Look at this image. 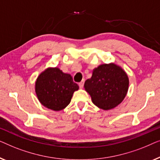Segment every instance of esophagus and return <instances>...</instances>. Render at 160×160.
<instances>
[{
  "instance_id": "1",
  "label": "esophagus",
  "mask_w": 160,
  "mask_h": 160,
  "mask_svg": "<svg viewBox=\"0 0 160 160\" xmlns=\"http://www.w3.org/2000/svg\"><path fill=\"white\" fill-rule=\"evenodd\" d=\"M83 85H84V80L81 81L80 82H79V86H80V88H83Z\"/></svg>"
}]
</instances>
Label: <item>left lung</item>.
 <instances>
[{
    "label": "left lung",
    "instance_id": "8db88e82",
    "mask_svg": "<svg viewBox=\"0 0 160 160\" xmlns=\"http://www.w3.org/2000/svg\"><path fill=\"white\" fill-rule=\"evenodd\" d=\"M129 86L128 75L114 64H103L93 70L92 77L85 82V90L92 102L100 109H114L124 100Z\"/></svg>",
    "mask_w": 160,
    "mask_h": 160
}]
</instances>
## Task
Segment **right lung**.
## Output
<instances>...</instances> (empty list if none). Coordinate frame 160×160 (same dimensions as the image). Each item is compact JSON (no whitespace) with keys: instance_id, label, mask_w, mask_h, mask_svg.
Returning a JSON list of instances; mask_svg holds the SVG:
<instances>
[{"instance_id":"add662e5","label":"right lung","mask_w":160,"mask_h":160,"mask_svg":"<svg viewBox=\"0 0 160 160\" xmlns=\"http://www.w3.org/2000/svg\"><path fill=\"white\" fill-rule=\"evenodd\" d=\"M35 93L42 106L60 111L70 103L74 92L79 89L69 74L58 67H48L42 72L35 82Z\"/></svg>"}]
</instances>
